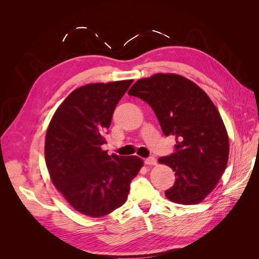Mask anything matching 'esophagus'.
Returning <instances> with one entry per match:
<instances>
[{
    "label": "esophagus",
    "instance_id": "obj_1",
    "mask_svg": "<svg viewBox=\"0 0 259 259\" xmlns=\"http://www.w3.org/2000/svg\"><path fill=\"white\" fill-rule=\"evenodd\" d=\"M145 163L147 164V165H155L156 159L153 158V156H149V158L145 159Z\"/></svg>",
    "mask_w": 259,
    "mask_h": 259
}]
</instances>
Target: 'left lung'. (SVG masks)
<instances>
[{
	"instance_id": "8db88e82",
	"label": "left lung",
	"mask_w": 259,
	"mask_h": 259,
	"mask_svg": "<svg viewBox=\"0 0 259 259\" xmlns=\"http://www.w3.org/2000/svg\"><path fill=\"white\" fill-rule=\"evenodd\" d=\"M150 106L165 136L176 139L175 152L159 162L175 171L166 198L179 204H197L213 191L229 156L228 134L213 101L186 77L158 73L138 80L128 91Z\"/></svg>"
}]
</instances>
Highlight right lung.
Returning <instances> with one entry per match:
<instances>
[{
  "mask_svg": "<svg viewBox=\"0 0 259 259\" xmlns=\"http://www.w3.org/2000/svg\"><path fill=\"white\" fill-rule=\"evenodd\" d=\"M133 80L81 86L62 101L46 132L45 161L54 186L80 213L101 217L124 204L143 160L101 149L114 109Z\"/></svg>",
  "mask_w": 259,
  "mask_h": 259,
  "instance_id": "right-lung-1",
  "label": "right lung"
}]
</instances>
